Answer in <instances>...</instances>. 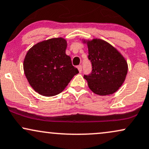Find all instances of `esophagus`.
Wrapping results in <instances>:
<instances>
[{
    "mask_svg": "<svg viewBox=\"0 0 149 149\" xmlns=\"http://www.w3.org/2000/svg\"><path fill=\"white\" fill-rule=\"evenodd\" d=\"M82 65H78V71H79L80 73L82 72Z\"/></svg>",
    "mask_w": 149,
    "mask_h": 149,
    "instance_id": "1",
    "label": "esophagus"
}]
</instances>
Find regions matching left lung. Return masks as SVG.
I'll return each instance as SVG.
<instances>
[{
  "mask_svg": "<svg viewBox=\"0 0 149 149\" xmlns=\"http://www.w3.org/2000/svg\"><path fill=\"white\" fill-rule=\"evenodd\" d=\"M87 44L92 70L89 75H84V78L96 94H112L126 78L128 72L126 60L115 48L102 39H94Z\"/></svg>",
  "mask_w": 149,
  "mask_h": 149,
  "instance_id": "8db88e82",
  "label": "left lung"
}]
</instances>
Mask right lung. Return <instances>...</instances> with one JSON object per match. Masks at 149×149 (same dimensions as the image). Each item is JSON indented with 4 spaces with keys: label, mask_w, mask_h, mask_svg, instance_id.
<instances>
[{
    "label": "right lung",
    "mask_w": 149,
    "mask_h": 149,
    "mask_svg": "<svg viewBox=\"0 0 149 149\" xmlns=\"http://www.w3.org/2000/svg\"><path fill=\"white\" fill-rule=\"evenodd\" d=\"M67 41L53 38L33 46L23 61V69L31 87L39 94H60L75 75L79 73L66 54Z\"/></svg>",
    "instance_id": "right-lung-1"
}]
</instances>
